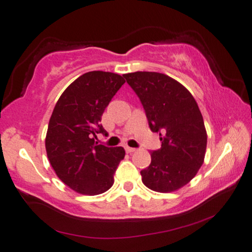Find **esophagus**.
<instances>
[{
  "label": "esophagus",
  "mask_w": 252,
  "mask_h": 252,
  "mask_svg": "<svg viewBox=\"0 0 252 252\" xmlns=\"http://www.w3.org/2000/svg\"><path fill=\"white\" fill-rule=\"evenodd\" d=\"M126 153H129V154H131V153L136 152V148H132V147H126Z\"/></svg>",
  "instance_id": "esophagus-1"
}]
</instances>
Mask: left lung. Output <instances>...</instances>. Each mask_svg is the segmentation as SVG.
I'll use <instances>...</instances> for the list:
<instances>
[{
  "instance_id": "8db88e82",
  "label": "left lung",
  "mask_w": 252,
  "mask_h": 252,
  "mask_svg": "<svg viewBox=\"0 0 252 252\" xmlns=\"http://www.w3.org/2000/svg\"><path fill=\"white\" fill-rule=\"evenodd\" d=\"M144 106L162 147L150 153L152 163L140 172L142 183L157 192H172L189 183L204 163L207 132L189 90L164 73L123 74Z\"/></svg>"
}]
</instances>
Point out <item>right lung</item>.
<instances>
[{"label":"right lung","mask_w":252,"mask_h":252,"mask_svg":"<svg viewBox=\"0 0 252 252\" xmlns=\"http://www.w3.org/2000/svg\"><path fill=\"white\" fill-rule=\"evenodd\" d=\"M125 82L120 74L90 71L63 92L52 113L45 139L48 160L59 179L81 194L96 196L110 189L125 158L123 147L95 141L97 133L107 136L100 120Z\"/></svg>","instance_id":"1"}]
</instances>
